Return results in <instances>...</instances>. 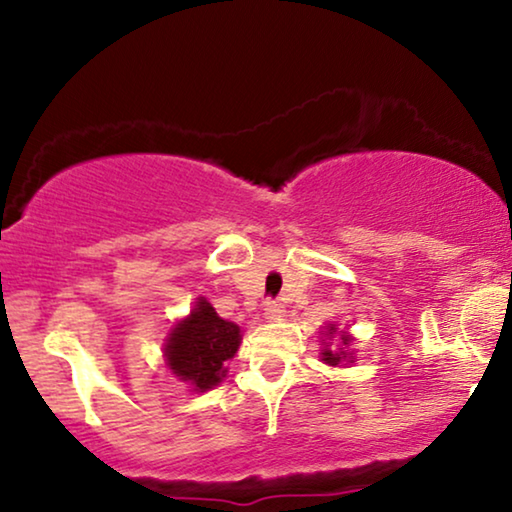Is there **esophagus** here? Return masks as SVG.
Segmentation results:
<instances>
[{
	"label": "esophagus",
	"mask_w": 512,
	"mask_h": 512,
	"mask_svg": "<svg viewBox=\"0 0 512 512\" xmlns=\"http://www.w3.org/2000/svg\"><path fill=\"white\" fill-rule=\"evenodd\" d=\"M263 310H265V319H270V321H277L284 317V305L279 303V300H265Z\"/></svg>",
	"instance_id": "esophagus-1"
}]
</instances>
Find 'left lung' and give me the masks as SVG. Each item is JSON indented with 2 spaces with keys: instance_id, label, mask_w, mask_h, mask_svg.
<instances>
[{
  "instance_id": "obj_1",
  "label": "left lung",
  "mask_w": 512,
  "mask_h": 512,
  "mask_svg": "<svg viewBox=\"0 0 512 512\" xmlns=\"http://www.w3.org/2000/svg\"><path fill=\"white\" fill-rule=\"evenodd\" d=\"M338 337L335 346L330 345V340ZM352 335L345 331H335V324H328L324 331V347H321V361L328 363V366H340V363H354L352 352H349V345H352Z\"/></svg>"
}]
</instances>
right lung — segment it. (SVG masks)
<instances>
[{"label": "right lung", "instance_id": "right-lung-1", "mask_svg": "<svg viewBox=\"0 0 512 512\" xmlns=\"http://www.w3.org/2000/svg\"><path fill=\"white\" fill-rule=\"evenodd\" d=\"M240 326L221 319L205 298L167 335L165 363L193 391H209L226 377V363L240 349Z\"/></svg>", "mask_w": 512, "mask_h": 512}]
</instances>
